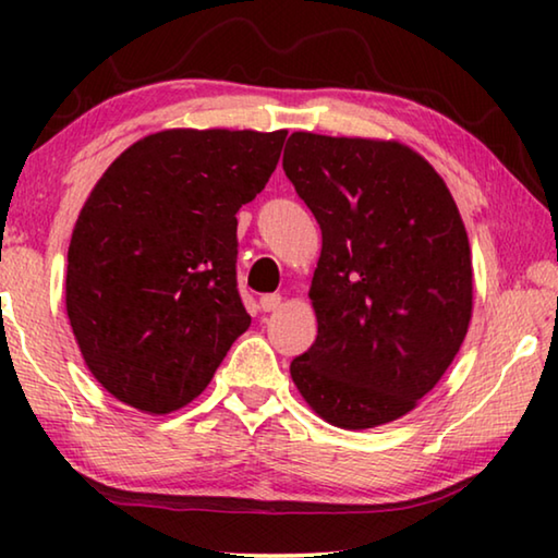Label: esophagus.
I'll use <instances>...</instances> for the list:
<instances>
[{"instance_id": "esophagus-1", "label": "esophagus", "mask_w": 558, "mask_h": 558, "mask_svg": "<svg viewBox=\"0 0 558 558\" xmlns=\"http://www.w3.org/2000/svg\"><path fill=\"white\" fill-rule=\"evenodd\" d=\"M282 298L278 295V292H270V295H263L260 298V310L263 313H276V310L280 307Z\"/></svg>"}]
</instances>
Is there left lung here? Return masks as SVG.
I'll use <instances>...</instances> for the list:
<instances>
[{"instance_id":"8db88e82","label":"left lung","mask_w":558,"mask_h":558,"mask_svg":"<svg viewBox=\"0 0 558 558\" xmlns=\"http://www.w3.org/2000/svg\"><path fill=\"white\" fill-rule=\"evenodd\" d=\"M282 169L323 231L317 339L290 376L332 426H384L418 405L468 335L465 223L442 177L396 140L292 132Z\"/></svg>"}]
</instances>
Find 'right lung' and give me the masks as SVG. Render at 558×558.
<instances>
[{"label":"right lung","mask_w":558,"mask_h":558,"mask_svg":"<svg viewBox=\"0 0 558 558\" xmlns=\"http://www.w3.org/2000/svg\"><path fill=\"white\" fill-rule=\"evenodd\" d=\"M286 130L177 128L130 145L75 221L65 313L118 401H194L251 325L235 288V211L276 172Z\"/></svg>","instance_id":"add662e5"}]
</instances>
